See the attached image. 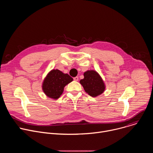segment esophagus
Instances as JSON below:
<instances>
[{
	"label": "esophagus",
	"mask_w": 153,
	"mask_h": 153,
	"mask_svg": "<svg viewBox=\"0 0 153 153\" xmlns=\"http://www.w3.org/2000/svg\"><path fill=\"white\" fill-rule=\"evenodd\" d=\"M73 79H74V80H75V81H78L79 80V77H75Z\"/></svg>",
	"instance_id": "34e87169"
}]
</instances>
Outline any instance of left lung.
I'll use <instances>...</instances> for the list:
<instances>
[{"label": "left lung", "mask_w": 153, "mask_h": 153, "mask_svg": "<svg viewBox=\"0 0 153 153\" xmlns=\"http://www.w3.org/2000/svg\"><path fill=\"white\" fill-rule=\"evenodd\" d=\"M84 78L80 80V83L84 90L91 97H97L102 94L105 90V83L95 70H88L83 74Z\"/></svg>", "instance_id": "left-lung-1"}]
</instances>
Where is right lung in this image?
Returning a JSON list of instances; mask_svg holds the SVG:
<instances>
[{"label": "right lung", "mask_w": 153, "mask_h": 153, "mask_svg": "<svg viewBox=\"0 0 153 153\" xmlns=\"http://www.w3.org/2000/svg\"><path fill=\"white\" fill-rule=\"evenodd\" d=\"M73 80V79L68 74H65L57 69H53L43 80L42 90L48 97L56 100L63 93L64 87Z\"/></svg>", "instance_id": "right-lung-1"}]
</instances>
